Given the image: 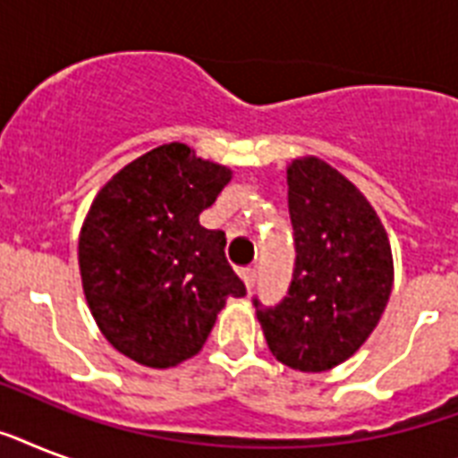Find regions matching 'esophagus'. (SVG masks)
<instances>
[{
	"mask_svg": "<svg viewBox=\"0 0 458 458\" xmlns=\"http://www.w3.org/2000/svg\"><path fill=\"white\" fill-rule=\"evenodd\" d=\"M242 280H244V285H247V290H254V283H257V271L254 268H247V271H242Z\"/></svg>",
	"mask_w": 458,
	"mask_h": 458,
	"instance_id": "34e87169",
	"label": "esophagus"
}]
</instances>
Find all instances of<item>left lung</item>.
Segmentation results:
<instances>
[{"label": "left lung", "instance_id": "1", "mask_svg": "<svg viewBox=\"0 0 458 458\" xmlns=\"http://www.w3.org/2000/svg\"><path fill=\"white\" fill-rule=\"evenodd\" d=\"M294 273L276 306L254 300L273 356L320 373L347 361L376 330L392 293V250L369 199L316 157L287 165Z\"/></svg>", "mask_w": 458, "mask_h": 458}]
</instances>
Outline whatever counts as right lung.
<instances>
[{
	"instance_id": "1",
	"label": "right lung",
	"mask_w": 458,
	"mask_h": 458,
	"mask_svg": "<svg viewBox=\"0 0 458 458\" xmlns=\"http://www.w3.org/2000/svg\"><path fill=\"white\" fill-rule=\"evenodd\" d=\"M230 168L171 142L114 175L82 223V290L102 335L132 361L171 369L204 347L228 297L247 287L225 233L199 225Z\"/></svg>"
}]
</instances>
